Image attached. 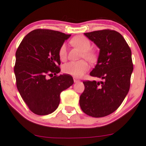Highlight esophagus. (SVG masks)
I'll list each match as a JSON object with an SVG mask.
<instances>
[{
	"instance_id": "obj_1",
	"label": "esophagus",
	"mask_w": 146,
	"mask_h": 146,
	"mask_svg": "<svg viewBox=\"0 0 146 146\" xmlns=\"http://www.w3.org/2000/svg\"><path fill=\"white\" fill-rule=\"evenodd\" d=\"M73 81H74V82L75 83H77V82H79V79L77 78V77H73Z\"/></svg>"
}]
</instances>
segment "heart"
Returning <instances> with one entry per match:
<instances>
[{"mask_svg": "<svg viewBox=\"0 0 146 146\" xmlns=\"http://www.w3.org/2000/svg\"><path fill=\"white\" fill-rule=\"evenodd\" d=\"M71 44L79 48L83 51L82 57L90 62L96 59V55L91 50V42L88 38L83 36H75L71 40ZM59 57L61 60H64L67 58V46L64 44L60 46L59 50ZM89 64L84 60L79 61H71L67 62L62 66V71L68 75L75 77H81L89 69Z\"/></svg>", "mask_w": 146, "mask_h": 146, "instance_id": "1", "label": "heart"}]
</instances>
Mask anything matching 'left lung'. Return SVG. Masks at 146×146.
Instances as JSON below:
<instances>
[{
  "label": "left lung",
  "mask_w": 146,
  "mask_h": 146,
  "mask_svg": "<svg viewBox=\"0 0 146 146\" xmlns=\"http://www.w3.org/2000/svg\"><path fill=\"white\" fill-rule=\"evenodd\" d=\"M100 49L97 64L90 72L103 81L84 82L79 98L84 113L103 117L115 111L128 94L133 64L131 51L122 35L110 29L84 33Z\"/></svg>",
  "instance_id": "left-lung-1"
}]
</instances>
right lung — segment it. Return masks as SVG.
<instances>
[{
	"label": "right lung",
	"instance_id": "1",
	"mask_svg": "<svg viewBox=\"0 0 146 146\" xmlns=\"http://www.w3.org/2000/svg\"><path fill=\"white\" fill-rule=\"evenodd\" d=\"M71 35L38 29L24 37L15 54L17 88L29 108L38 115L56 110L60 92L73 84L70 75L60 73L59 50ZM55 75L50 79L47 75Z\"/></svg>",
	"mask_w": 146,
	"mask_h": 146
}]
</instances>
